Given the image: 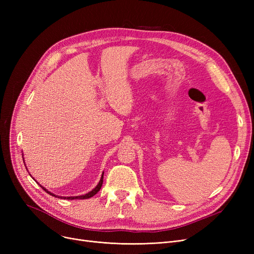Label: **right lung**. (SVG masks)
I'll list each match as a JSON object with an SVG mask.
<instances>
[{
	"label": "right lung",
	"mask_w": 254,
	"mask_h": 254,
	"mask_svg": "<svg viewBox=\"0 0 254 254\" xmlns=\"http://www.w3.org/2000/svg\"><path fill=\"white\" fill-rule=\"evenodd\" d=\"M22 159H23V155H22ZM23 163H24V161H23ZM25 166V165H24ZM26 168V167H25ZM26 171H28V169H26ZM103 178H104V172L102 173V176H101V179H100V181H99V183H98V185L96 186L95 189H93L92 190H90L89 192H87V193H85V194H82V195H76V196H60V195H56L55 193H52V192H50L49 190H47L45 188H43L42 185H40L41 186V188L48 193V194H50V195H52V196H56V197H61V198H64V199H85V198H89V197H91V196H93L95 195L100 190H101V188H102V184H103ZM35 180V179H34ZM37 182V181H36Z\"/></svg>",
	"instance_id": "1"
}]
</instances>
